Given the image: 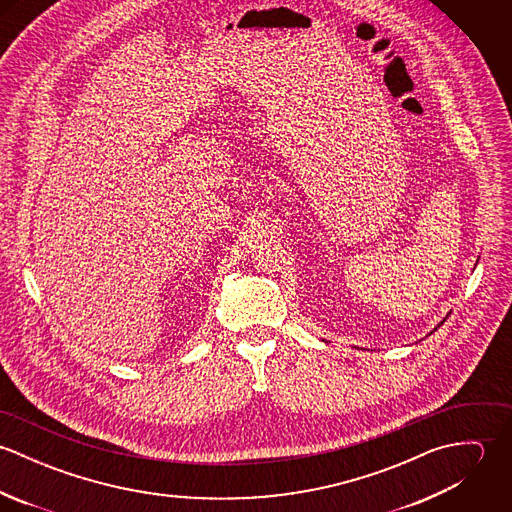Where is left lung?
I'll list each match as a JSON object with an SVG mask.
<instances>
[{"label": "left lung", "instance_id": "8db88e82", "mask_svg": "<svg viewBox=\"0 0 512 512\" xmlns=\"http://www.w3.org/2000/svg\"><path fill=\"white\" fill-rule=\"evenodd\" d=\"M441 323H443V321H441ZM441 323H439V325H441ZM439 325H438V327H439Z\"/></svg>", "mask_w": 512, "mask_h": 512}]
</instances>
